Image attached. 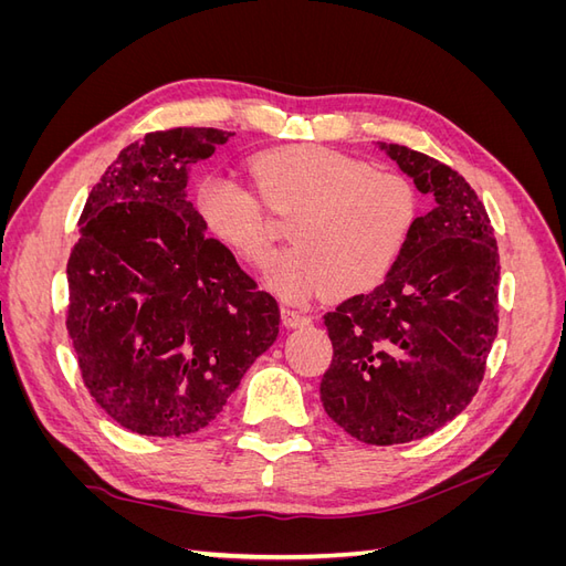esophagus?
Returning a JSON list of instances; mask_svg holds the SVG:
<instances>
[{"instance_id":"34e87169","label":"esophagus","mask_w":566,"mask_h":566,"mask_svg":"<svg viewBox=\"0 0 566 566\" xmlns=\"http://www.w3.org/2000/svg\"><path fill=\"white\" fill-rule=\"evenodd\" d=\"M281 318L290 328H297V325H306L312 321L302 310H295V306H281Z\"/></svg>"}]
</instances>
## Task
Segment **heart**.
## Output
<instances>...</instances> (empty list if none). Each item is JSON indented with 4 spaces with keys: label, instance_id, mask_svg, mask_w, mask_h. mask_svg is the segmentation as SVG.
<instances>
[{
    "label": "heart",
    "instance_id": "obj_1",
    "mask_svg": "<svg viewBox=\"0 0 566 566\" xmlns=\"http://www.w3.org/2000/svg\"><path fill=\"white\" fill-rule=\"evenodd\" d=\"M252 188L212 175L196 188L202 229L241 260L264 266L273 254L266 208L290 217L297 248L266 269L269 285L287 300L323 290L358 295L380 285L408 241L418 214L416 188L391 169L316 144L260 153L248 165Z\"/></svg>",
    "mask_w": 566,
    "mask_h": 566
}]
</instances>
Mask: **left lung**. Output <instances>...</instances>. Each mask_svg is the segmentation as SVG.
<instances>
[{
    "mask_svg": "<svg viewBox=\"0 0 566 566\" xmlns=\"http://www.w3.org/2000/svg\"><path fill=\"white\" fill-rule=\"evenodd\" d=\"M380 148L437 205L413 221L385 283L325 314L333 361L321 401L347 434L391 447L437 432L482 385L501 256L486 208L455 169L399 144Z\"/></svg>",
    "mask_w": 566,
    "mask_h": 566,
    "instance_id": "left-lung-1",
    "label": "left lung"
}]
</instances>
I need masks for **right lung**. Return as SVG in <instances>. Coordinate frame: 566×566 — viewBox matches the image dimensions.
<instances>
[{
	"instance_id": "right-lung-1",
	"label": "right lung",
	"mask_w": 566,
	"mask_h": 566,
	"mask_svg": "<svg viewBox=\"0 0 566 566\" xmlns=\"http://www.w3.org/2000/svg\"><path fill=\"white\" fill-rule=\"evenodd\" d=\"M233 132L172 127L119 150L80 214L65 328L82 382L125 430L208 427L279 335V304L205 233L191 167Z\"/></svg>"
}]
</instances>
